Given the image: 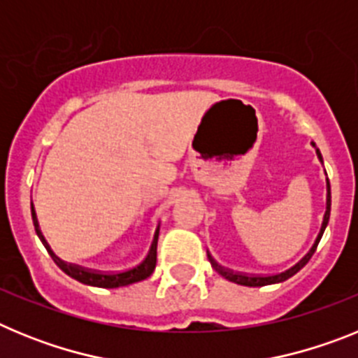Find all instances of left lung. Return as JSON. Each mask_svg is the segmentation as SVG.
I'll use <instances>...</instances> for the list:
<instances>
[{
    "label": "left lung",
    "mask_w": 358,
    "mask_h": 358,
    "mask_svg": "<svg viewBox=\"0 0 358 358\" xmlns=\"http://www.w3.org/2000/svg\"><path fill=\"white\" fill-rule=\"evenodd\" d=\"M315 147V143H314ZM317 156L319 159H321V152L317 150ZM330 208H331V192H330V181H328V197H327V213H324V218H322V226H321V231H319L317 235V240H315V243L312 245V249H310L308 252H306L305 256H303L301 260L297 262L294 267L287 268V271H283V273H278V274H268V276H255V274H242V273H233V271H227V268L220 267L218 264H215L213 260H211L210 256V262H211V267L217 271L218 274L222 278H226V280L233 281V283H238V285H248V287H264V285H273V283H280V281H285L289 280L290 276H294V274L297 273V271H301L303 267H305L306 264H308V260L312 258V255L315 252V249H317L319 245V240H321L322 233H324V229H327V224L328 220H330Z\"/></svg>",
    "instance_id": "8db88e82"
}]
</instances>
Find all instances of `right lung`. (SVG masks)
Masks as SVG:
<instances>
[{"label":"right lung","instance_id":"obj_1","mask_svg":"<svg viewBox=\"0 0 358 358\" xmlns=\"http://www.w3.org/2000/svg\"><path fill=\"white\" fill-rule=\"evenodd\" d=\"M31 218L36 220L34 226H36L37 235H39V238L43 240V243H46L43 233L39 231V224H37L34 206H31ZM157 236H159V227H157L154 242H152L150 245V251H148V255L145 256L143 262H140L136 267L127 268V271H122V273H100V271H91V268H84V267H78V265L66 264V262H62L61 258H57V256L53 255V251H50L48 243H46V248H48L50 255H52L57 267L61 268V271H64V273L68 274L69 278H73V280L80 281V283H84V285L100 287V289H116V287L131 285V283H136V281L147 280V278L154 273V268H156V260H157Z\"/></svg>","mask_w":358,"mask_h":358}]
</instances>
